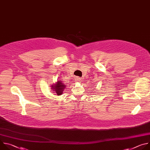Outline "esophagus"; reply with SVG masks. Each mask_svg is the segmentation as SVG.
<instances>
[{
	"mask_svg": "<svg viewBox=\"0 0 150 150\" xmlns=\"http://www.w3.org/2000/svg\"><path fill=\"white\" fill-rule=\"evenodd\" d=\"M81 78L80 77H76L75 78V81L76 82H81Z\"/></svg>",
	"mask_w": 150,
	"mask_h": 150,
	"instance_id": "1",
	"label": "esophagus"
}]
</instances>
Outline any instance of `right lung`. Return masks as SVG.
<instances>
[{"label": "right lung", "mask_w": 150, "mask_h": 150, "mask_svg": "<svg viewBox=\"0 0 150 150\" xmlns=\"http://www.w3.org/2000/svg\"><path fill=\"white\" fill-rule=\"evenodd\" d=\"M66 85L65 83H62L61 81H57V83L55 84V85H53L52 86V90H53V91H55V93L58 95H61L63 93V90L65 88Z\"/></svg>", "instance_id": "add662e5"}]
</instances>
